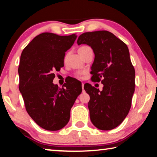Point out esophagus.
Masks as SVG:
<instances>
[{"mask_svg": "<svg viewBox=\"0 0 157 157\" xmlns=\"http://www.w3.org/2000/svg\"><path fill=\"white\" fill-rule=\"evenodd\" d=\"M84 84L82 83V90H83V91H84Z\"/></svg>", "mask_w": 157, "mask_h": 157, "instance_id": "obj_1", "label": "esophagus"}]
</instances>
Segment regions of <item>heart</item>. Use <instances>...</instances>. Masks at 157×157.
Masks as SVG:
<instances>
[{
    "label": "heart",
    "mask_w": 157,
    "mask_h": 157,
    "mask_svg": "<svg viewBox=\"0 0 157 157\" xmlns=\"http://www.w3.org/2000/svg\"><path fill=\"white\" fill-rule=\"evenodd\" d=\"M89 48H91L89 47V46H80V47L79 48V49H78V52H79V54L81 55L82 54V53H83L84 52L86 51V50L89 49ZM82 74H83V73H81V72L78 73H77L76 76L78 77V78H82Z\"/></svg>",
    "instance_id": "b5f03b06"
}]
</instances>
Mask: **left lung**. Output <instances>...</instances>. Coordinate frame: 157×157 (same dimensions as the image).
I'll use <instances>...</instances> for the list:
<instances>
[{
	"instance_id": "1",
	"label": "left lung",
	"mask_w": 157,
	"mask_h": 157,
	"mask_svg": "<svg viewBox=\"0 0 157 157\" xmlns=\"http://www.w3.org/2000/svg\"><path fill=\"white\" fill-rule=\"evenodd\" d=\"M77 43L91 47L95 54L91 79L104 84L102 91L91 84H84L90 96V118L98 129H113L128 114L135 90V70L128 48L107 30L84 33Z\"/></svg>"
}]
</instances>
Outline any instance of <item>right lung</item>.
Here are the masks:
<instances>
[{"instance_id":"add662e5","label":"right lung","mask_w":157,"mask_h":157,"mask_svg":"<svg viewBox=\"0 0 157 157\" xmlns=\"http://www.w3.org/2000/svg\"><path fill=\"white\" fill-rule=\"evenodd\" d=\"M77 38L44 33L23 49L19 66V91L25 109L35 123L49 131L61 129L68 123L71 109L82 92L78 82H66L62 88L52 83L55 71L63 66V59Z\"/></svg>"}]
</instances>
